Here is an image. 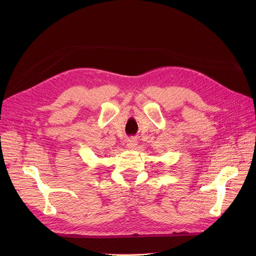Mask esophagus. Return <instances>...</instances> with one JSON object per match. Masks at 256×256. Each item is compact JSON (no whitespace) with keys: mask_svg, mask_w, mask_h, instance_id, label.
Here are the masks:
<instances>
[{"mask_svg":"<svg viewBox=\"0 0 256 256\" xmlns=\"http://www.w3.org/2000/svg\"><path fill=\"white\" fill-rule=\"evenodd\" d=\"M136 145H138V140H136V138H130L129 140L127 141V147H128V150H136Z\"/></svg>","mask_w":256,"mask_h":256,"instance_id":"obj_1","label":"esophagus"}]
</instances>
